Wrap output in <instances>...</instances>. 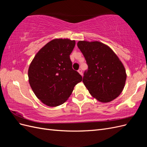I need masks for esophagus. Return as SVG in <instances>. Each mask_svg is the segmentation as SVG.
I'll list each match as a JSON object with an SVG mask.
<instances>
[{
    "mask_svg": "<svg viewBox=\"0 0 147 147\" xmlns=\"http://www.w3.org/2000/svg\"><path fill=\"white\" fill-rule=\"evenodd\" d=\"M78 72L80 75H82V69H78Z\"/></svg>",
    "mask_w": 147,
    "mask_h": 147,
    "instance_id": "34e87169",
    "label": "esophagus"
}]
</instances>
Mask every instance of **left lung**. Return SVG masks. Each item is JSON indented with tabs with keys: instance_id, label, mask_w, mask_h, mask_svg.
<instances>
[{
	"instance_id": "8db88e82",
	"label": "left lung",
	"mask_w": 147,
	"mask_h": 147,
	"mask_svg": "<svg viewBox=\"0 0 147 147\" xmlns=\"http://www.w3.org/2000/svg\"><path fill=\"white\" fill-rule=\"evenodd\" d=\"M77 46L88 69L83 82L91 95L101 102H109L121 94L125 85L124 67L116 54L100 42L79 41Z\"/></svg>"
}]
</instances>
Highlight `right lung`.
<instances>
[{"mask_svg":"<svg viewBox=\"0 0 147 147\" xmlns=\"http://www.w3.org/2000/svg\"><path fill=\"white\" fill-rule=\"evenodd\" d=\"M75 45V41L69 39L53 40L38 51L29 65L30 86L37 98L49 107L64 104L82 81L70 59Z\"/></svg>","mask_w":147,"mask_h":147,"instance_id":"add662e5","label":"right lung"}]
</instances>
